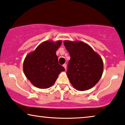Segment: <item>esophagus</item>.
Masks as SVG:
<instances>
[{
    "instance_id": "esophagus-1",
    "label": "esophagus",
    "mask_w": 125,
    "mask_h": 125,
    "mask_svg": "<svg viewBox=\"0 0 125 125\" xmlns=\"http://www.w3.org/2000/svg\"><path fill=\"white\" fill-rule=\"evenodd\" d=\"M62 66H63V67H64V68H65V70H66V68H67V64H63Z\"/></svg>"
}]
</instances>
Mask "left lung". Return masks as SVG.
I'll return each mask as SVG.
<instances>
[{"mask_svg": "<svg viewBox=\"0 0 125 125\" xmlns=\"http://www.w3.org/2000/svg\"><path fill=\"white\" fill-rule=\"evenodd\" d=\"M64 44L71 57L67 71L71 83L79 91L93 87L103 75L102 58L83 42L65 41Z\"/></svg>", "mask_w": 125, "mask_h": 125, "instance_id": "1", "label": "left lung"}]
</instances>
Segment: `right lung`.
Wrapping results in <instances>:
<instances>
[{"label":"right lung","instance_id":"right-lung-1","mask_svg":"<svg viewBox=\"0 0 125 125\" xmlns=\"http://www.w3.org/2000/svg\"><path fill=\"white\" fill-rule=\"evenodd\" d=\"M61 43V41H45L27 55L23 63V71L35 87L49 88L54 84L60 72L65 71L58 63L56 55Z\"/></svg>","mask_w":125,"mask_h":125}]
</instances>
